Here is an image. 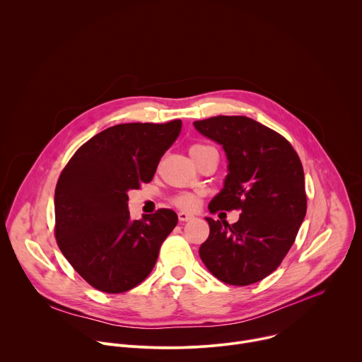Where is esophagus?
Here are the masks:
<instances>
[{"label": "esophagus", "mask_w": 362, "mask_h": 362, "mask_svg": "<svg viewBox=\"0 0 362 362\" xmlns=\"http://www.w3.org/2000/svg\"><path fill=\"white\" fill-rule=\"evenodd\" d=\"M177 216H179V221H180V222H187V221H190V219L194 218L192 214H187V212H179Z\"/></svg>", "instance_id": "esophagus-1"}]
</instances>
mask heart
<instances>
[{
    "label": "heart",
    "mask_w": 362,
    "mask_h": 362,
    "mask_svg": "<svg viewBox=\"0 0 362 362\" xmlns=\"http://www.w3.org/2000/svg\"><path fill=\"white\" fill-rule=\"evenodd\" d=\"M196 147H203L200 144H194L190 147L192 148H196ZM175 203L179 206L180 209H194L197 208L199 204V194H194V193H183V194H179L176 199H175Z\"/></svg>",
    "instance_id": "obj_1"
}]
</instances>
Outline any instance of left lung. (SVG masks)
Segmentation results:
<instances>
[{
	"label": "left lung",
	"instance_id": "8db88e82",
	"mask_svg": "<svg viewBox=\"0 0 362 362\" xmlns=\"http://www.w3.org/2000/svg\"><path fill=\"white\" fill-rule=\"evenodd\" d=\"M225 150L228 175L209 211L240 209L239 221L209 223L199 255L219 281L245 286L272 274L293 245L306 214L305 177L296 151L276 132L245 116L193 123Z\"/></svg>",
	"mask_w": 362,
	"mask_h": 362
}]
</instances>
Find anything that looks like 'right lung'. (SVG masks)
Instances as JSON below:
<instances>
[{
    "label": "right lung",
    "instance_id": "add662e5",
    "mask_svg": "<svg viewBox=\"0 0 362 362\" xmlns=\"http://www.w3.org/2000/svg\"><path fill=\"white\" fill-rule=\"evenodd\" d=\"M180 130L182 120L109 127L84 143L62 172L54 194L57 243L93 288L126 292L154 268L177 215L159 209L133 221L127 193L153 179Z\"/></svg>",
    "mask_w": 362,
    "mask_h": 362
}]
</instances>
